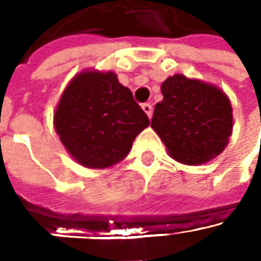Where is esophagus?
I'll list each match as a JSON object with an SVG mask.
<instances>
[{
  "label": "esophagus",
  "mask_w": 261,
  "mask_h": 261,
  "mask_svg": "<svg viewBox=\"0 0 261 261\" xmlns=\"http://www.w3.org/2000/svg\"><path fill=\"white\" fill-rule=\"evenodd\" d=\"M142 110L145 112V115L148 116L149 119L152 117V106L149 105V103H144V105H142Z\"/></svg>",
  "instance_id": "1"
}]
</instances>
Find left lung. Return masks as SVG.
I'll return each mask as SVG.
<instances>
[{
  "instance_id": "1",
  "label": "left lung",
  "mask_w": 261,
  "mask_h": 261,
  "mask_svg": "<svg viewBox=\"0 0 261 261\" xmlns=\"http://www.w3.org/2000/svg\"><path fill=\"white\" fill-rule=\"evenodd\" d=\"M151 127L164 142L168 155L186 166H200L218 156L232 135V106L219 87L187 78L168 76L161 84Z\"/></svg>"
}]
</instances>
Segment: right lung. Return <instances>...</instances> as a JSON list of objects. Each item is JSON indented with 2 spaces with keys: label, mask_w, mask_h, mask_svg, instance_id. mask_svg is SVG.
Instances as JSON below:
<instances>
[{
  "label": "right lung",
  "mask_w": 261,
  "mask_h": 261,
  "mask_svg": "<svg viewBox=\"0 0 261 261\" xmlns=\"http://www.w3.org/2000/svg\"><path fill=\"white\" fill-rule=\"evenodd\" d=\"M68 154L87 168H109L125 158L149 119L112 71L84 69L65 87L54 113Z\"/></svg>",
  "instance_id": "1"
}]
</instances>
